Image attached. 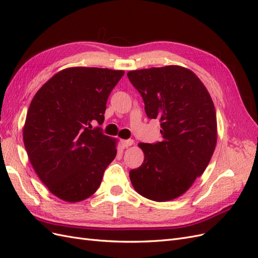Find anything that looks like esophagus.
<instances>
[{
    "mask_svg": "<svg viewBox=\"0 0 258 258\" xmlns=\"http://www.w3.org/2000/svg\"><path fill=\"white\" fill-rule=\"evenodd\" d=\"M135 143V141L134 140H131V139H129V140H122L121 141V145H122V147H128V146H131L132 144Z\"/></svg>",
    "mask_w": 258,
    "mask_h": 258,
    "instance_id": "34e87169",
    "label": "esophagus"
}]
</instances>
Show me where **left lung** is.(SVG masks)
<instances>
[{
    "mask_svg": "<svg viewBox=\"0 0 258 258\" xmlns=\"http://www.w3.org/2000/svg\"><path fill=\"white\" fill-rule=\"evenodd\" d=\"M148 118H159L161 142L139 143L141 167L129 172L135 190L157 202L173 200L205 172L217 141L216 113L208 89L190 70L167 66L130 71Z\"/></svg>",
    "mask_w": 258,
    "mask_h": 258,
    "instance_id": "left-lung-1",
    "label": "left lung"
}]
</instances>
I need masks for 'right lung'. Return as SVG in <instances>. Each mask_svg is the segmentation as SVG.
<instances>
[{
	"label": "right lung",
	"mask_w": 258,
	"mask_h": 258,
	"mask_svg": "<svg viewBox=\"0 0 258 258\" xmlns=\"http://www.w3.org/2000/svg\"><path fill=\"white\" fill-rule=\"evenodd\" d=\"M122 70L74 67L54 74L31 101L23 143L49 191L80 202L97 191L117 154V140L91 123L104 121L106 101Z\"/></svg>",
	"instance_id": "obj_1"
}]
</instances>
